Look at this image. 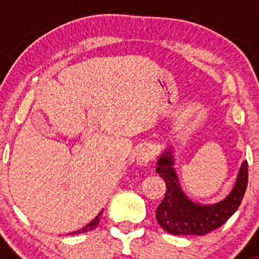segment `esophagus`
<instances>
[{
	"label": "esophagus",
	"mask_w": 259,
	"mask_h": 259,
	"mask_svg": "<svg viewBox=\"0 0 259 259\" xmlns=\"http://www.w3.org/2000/svg\"><path fill=\"white\" fill-rule=\"evenodd\" d=\"M153 158V153L151 151L150 147H141L139 148L138 152H136V163L139 165H147Z\"/></svg>",
	"instance_id": "esophagus-1"
}]
</instances>
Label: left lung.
Returning a JSON list of instances; mask_svg holds the SVG:
<instances>
[{"label": "left lung", "instance_id": "8db88e82", "mask_svg": "<svg viewBox=\"0 0 259 259\" xmlns=\"http://www.w3.org/2000/svg\"><path fill=\"white\" fill-rule=\"evenodd\" d=\"M156 170L167 186L156 218L160 227L173 235H206L222 227L239 208L248 181V164L243 162L230 195L217 204L202 206L190 201L181 191L170 152L162 154Z\"/></svg>", "mask_w": 259, "mask_h": 259}]
</instances>
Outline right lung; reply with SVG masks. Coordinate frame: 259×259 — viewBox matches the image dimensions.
<instances>
[{
    "label": "right lung",
    "mask_w": 259,
    "mask_h": 259,
    "mask_svg": "<svg viewBox=\"0 0 259 259\" xmlns=\"http://www.w3.org/2000/svg\"><path fill=\"white\" fill-rule=\"evenodd\" d=\"M100 219H101V213L99 215L96 217V218L94 219V221H91L89 224H86L84 228L80 229V230H76V231H73V233H69V235H76V234H82V233H86V231H90V230H94L95 228L99 225L100 223Z\"/></svg>",
    "instance_id": "1"
}]
</instances>
